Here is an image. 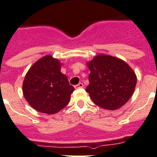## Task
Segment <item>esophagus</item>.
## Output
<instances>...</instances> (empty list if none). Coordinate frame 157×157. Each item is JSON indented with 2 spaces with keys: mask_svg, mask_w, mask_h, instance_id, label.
Instances as JSON below:
<instances>
[{
  "mask_svg": "<svg viewBox=\"0 0 157 157\" xmlns=\"http://www.w3.org/2000/svg\"><path fill=\"white\" fill-rule=\"evenodd\" d=\"M75 89H81V88L84 87V85H83V83H79L78 85H76L74 86Z\"/></svg>",
  "mask_w": 157,
  "mask_h": 157,
  "instance_id": "esophagus-1",
  "label": "esophagus"
}]
</instances>
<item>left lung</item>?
<instances>
[{
	"instance_id": "8db88e82",
	"label": "left lung",
	"mask_w": 157,
	"mask_h": 157,
	"mask_svg": "<svg viewBox=\"0 0 157 157\" xmlns=\"http://www.w3.org/2000/svg\"><path fill=\"white\" fill-rule=\"evenodd\" d=\"M90 70L85 91L97 105L114 110L131 98L137 77L126 62L108 55H99L87 63Z\"/></svg>"
}]
</instances>
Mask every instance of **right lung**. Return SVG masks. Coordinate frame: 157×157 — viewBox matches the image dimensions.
Returning <instances> with one entry per match:
<instances>
[{
  "label": "right lung",
  "mask_w": 157,
  "mask_h": 157,
  "mask_svg": "<svg viewBox=\"0 0 157 157\" xmlns=\"http://www.w3.org/2000/svg\"><path fill=\"white\" fill-rule=\"evenodd\" d=\"M59 60L46 56L33 64L24 79L22 92L34 109L56 114L68 104L74 87L60 72Z\"/></svg>",
  "instance_id": "right-lung-1"
}]
</instances>
